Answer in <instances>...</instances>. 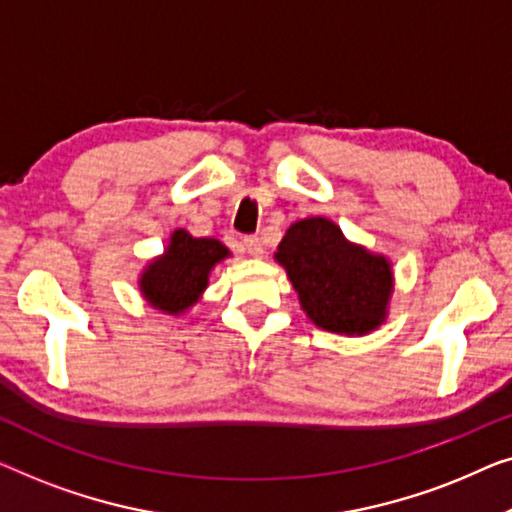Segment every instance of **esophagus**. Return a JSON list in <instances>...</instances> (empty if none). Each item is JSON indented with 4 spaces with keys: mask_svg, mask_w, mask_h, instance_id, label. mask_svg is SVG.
Wrapping results in <instances>:
<instances>
[{
    "mask_svg": "<svg viewBox=\"0 0 512 512\" xmlns=\"http://www.w3.org/2000/svg\"><path fill=\"white\" fill-rule=\"evenodd\" d=\"M243 250H246V253L253 255V257H262L264 255L262 241H259L257 236H243Z\"/></svg>",
    "mask_w": 512,
    "mask_h": 512,
    "instance_id": "esophagus-1",
    "label": "esophagus"
}]
</instances>
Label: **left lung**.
<instances>
[{"mask_svg":"<svg viewBox=\"0 0 512 512\" xmlns=\"http://www.w3.org/2000/svg\"><path fill=\"white\" fill-rule=\"evenodd\" d=\"M273 257L318 327L364 336L385 322L394 287L390 259L350 243L331 220H297Z\"/></svg>","mask_w":512,"mask_h":512,"instance_id":"left-lung-1","label":"left lung"}]
</instances>
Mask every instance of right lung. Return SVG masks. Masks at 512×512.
Returning <instances> with one entry per match:
<instances>
[{
    "mask_svg": "<svg viewBox=\"0 0 512 512\" xmlns=\"http://www.w3.org/2000/svg\"><path fill=\"white\" fill-rule=\"evenodd\" d=\"M225 257H229V250L218 239H194L185 229H176L164 255L143 269L141 294L157 311L181 315L197 304L211 269Z\"/></svg>",
    "mask_w": 512,
    "mask_h": 512,
    "instance_id": "add662e5",
    "label": "right lung"
}]
</instances>
